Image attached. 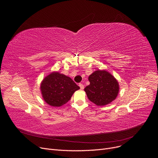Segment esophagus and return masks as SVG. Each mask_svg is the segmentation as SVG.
<instances>
[{
	"label": "esophagus",
	"instance_id": "obj_1",
	"mask_svg": "<svg viewBox=\"0 0 158 158\" xmlns=\"http://www.w3.org/2000/svg\"><path fill=\"white\" fill-rule=\"evenodd\" d=\"M79 87H80V88H81V90H83V89H84V85H83L82 84L79 83Z\"/></svg>",
	"mask_w": 158,
	"mask_h": 158
}]
</instances>
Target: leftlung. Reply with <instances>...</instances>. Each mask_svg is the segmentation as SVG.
I'll list each match as a JSON object with an SVG mask.
<instances>
[{
  "label": "left lung",
  "instance_id": "1",
  "mask_svg": "<svg viewBox=\"0 0 158 158\" xmlns=\"http://www.w3.org/2000/svg\"><path fill=\"white\" fill-rule=\"evenodd\" d=\"M90 84L84 89L89 101L99 106L110 104L117 98L119 85L117 79L106 70H97L88 77Z\"/></svg>",
  "mask_w": 158,
  "mask_h": 158
}]
</instances>
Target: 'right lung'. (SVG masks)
Here are the masks:
<instances>
[{"instance_id":"1","label":"right lung","mask_w":158,"mask_h":158,"mask_svg":"<svg viewBox=\"0 0 158 158\" xmlns=\"http://www.w3.org/2000/svg\"><path fill=\"white\" fill-rule=\"evenodd\" d=\"M79 89L71 77L56 71L44 77L40 86L44 101L57 107L66 104Z\"/></svg>"}]
</instances>
